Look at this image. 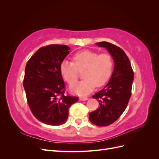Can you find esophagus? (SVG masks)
I'll list each match as a JSON object with an SVG mask.
<instances>
[{
	"label": "esophagus",
	"instance_id": "1",
	"mask_svg": "<svg viewBox=\"0 0 159 159\" xmlns=\"http://www.w3.org/2000/svg\"><path fill=\"white\" fill-rule=\"evenodd\" d=\"M88 99V98L87 97H84V96H82V97H80V101H86Z\"/></svg>",
	"mask_w": 159,
	"mask_h": 159
}]
</instances>
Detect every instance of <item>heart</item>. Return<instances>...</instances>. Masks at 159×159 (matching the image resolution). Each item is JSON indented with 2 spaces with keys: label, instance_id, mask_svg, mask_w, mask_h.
<instances>
[{
  "label": "heart",
  "instance_id": "1",
  "mask_svg": "<svg viewBox=\"0 0 159 159\" xmlns=\"http://www.w3.org/2000/svg\"><path fill=\"white\" fill-rule=\"evenodd\" d=\"M73 61L64 60L60 67L61 74L70 85L78 79L80 72L84 71V80L70 88L72 93L79 95H87L96 85H103L112 74L113 61L109 53L99 54L97 52L84 50L77 52L73 56Z\"/></svg>",
  "mask_w": 159,
  "mask_h": 159
}]
</instances>
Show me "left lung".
Returning <instances> with one entry per match:
<instances>
[{
    "instance_id": "left-lung-1",
    "label": "left lung",
    "mask_w": 159,
    "mask_h": 159,
    "mask_svg": "<svg viewBox=\"0 0 159 159\" xmlns=\"http://www.w3.org/2000/svg\"><path fill=\"white\" fill-rule=\"evenodd\" d=\"M95 44L109 52L114 69L107 84L92 96L99 102V107L89 113V119L95 125L107 126L117 121L125 110L131 95L134 74L128 57L121 48L107 42Z\"/></svg>"
}]
</instances>
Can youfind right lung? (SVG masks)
I'll list each match as a JSON object with an SVG mask.
<instances>
[{
  "instance_id": "add662e5",
  "label": "right lung",
  "mask_w": 159,
  "mask_h": 159,
  "mask_svg": "<svg viewBox=\"0 0 159 159\" xmlns=\"http://www.w3.org/2000/svg\"><path fill=\"white\" fill-rule=\"evenodd\" d=\"M70 50L66 45L42 47L26 66L23 85L28 106L38 121L50 125L64 124L70 107L79 99L64 95L60 67Z\"/></svg>"
}]
</instances>
